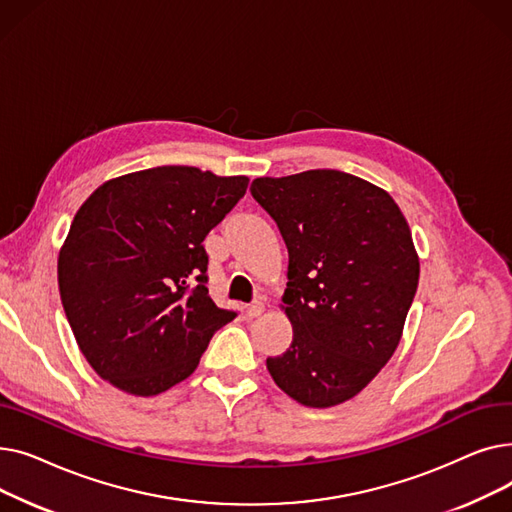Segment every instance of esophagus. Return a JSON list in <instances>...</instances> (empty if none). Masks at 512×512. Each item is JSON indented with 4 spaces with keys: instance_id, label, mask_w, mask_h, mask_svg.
Masks as SVG:
<instances>
[{
    "instance_id": "34e87169",
    "label": "esophagus",
    "mask_w": 512,
    "mask_h": 512,
    "mask_svg": "<svg viewBox=\"0 0 512 512\" xmlns=\"http://www.w3.org/2000/svg\"><path fill=\"white\" fill-rule=\"evenodd\" d=\"M263 313V303L257 299V301H253V303H249V307H247V315L249 317H259Z\"/></svg>"
}]
</instances>
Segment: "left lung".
Segmentation results:
<instances>
[{
  "mask_svg": "<svg viewBox=\"0 0 512 512\" xmlns=\"http://www.w3.org/2000/svg\"><path fill=\"white\" fill-rule=\"evenodd\" d=\"M251 195L288 249L292 342L267 369L305 407L340 405L400 342L419 284L409 224L386 191L338 170L255 178Z\"/></svg>",
  "mask_w": 512,
  "mask_h": 512,
  "instance_id": "1",
  "label": "left lung"
}]
</instances>
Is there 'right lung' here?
Segmentation results:
<instances>
[{"mask_svg":"<svg viewBox=\"0 0 512 512\" xmlns=\"http://www.w3.org/2000/svg\"><path fill=\"white\" fill-rule=\"evenodd\" d=\"M247 176L161 166L101 184L58 259L74 338L105 382L153 396L191 375L238 311L209 299L203 240L245 197Z\"/></svg>","mask_w":512,"mask_h":512,"instance_id":"obj_1","label":"right lung"}]
</instances>
